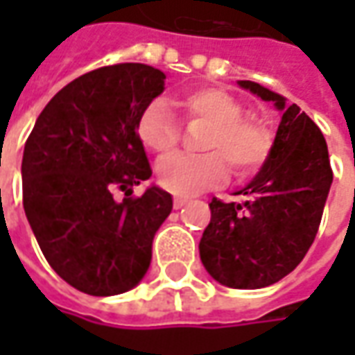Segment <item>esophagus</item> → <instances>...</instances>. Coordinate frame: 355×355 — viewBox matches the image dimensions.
Returning <instances> with one entry per match:
<instances>
[{"instance_id":"esophagus-1","label":"esophagus","mask_w":355,"mask_h":355,"mask_svg":"<svg viewBox=\"0 0 355 355\" xmlns=\"http://www.w3.org/2000/svg\"><path fill=\"white\" fill-rule=\"evenodd\" d=\"M186 203H188V200H186V198H175V201H173V205H175V209L184 207Z\"/></svg>"}]
</instances>
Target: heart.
Masks as SVG:
<instances>
[{
    "label": "heart",
    "mask_w": 355,
    "mask_h": 355,
    "mask_svg": "<svg viewBox=\"0 0 355 355\" xmlns=\"http://www.w3.org/2000/svg\"><path fill=\"white\" fill-rule=\"evenodd\" d=\"M186 117L207 121L205 154H173L157 165V178L165 190L190 196L218 184L226 177V159L238 175L259 169L270 152V135L253 117L241 116L239 102L226 91L190 89L173 98ZM180 127L169 102L154 98L137 121V137L154 154H169L177 146Z\"/></svg>",
    "instance_id": "heart-1"
}]
</instances>
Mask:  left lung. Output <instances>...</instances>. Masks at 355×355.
<instances>
[{
  "label": "left lung",
  "mask_w": 355,
  "mask_h": 355,
  "mask_svg": "<svg viewBox=\"0 0 355 355\" xmlns=\"http://www.w3.org/2000/svg\"><path fill=\"white\" fill-rule=\"evenodd\" d=\"M282 114L261 171L236 196L213 200L211 223L200 241L209 275L232 289L274 285L300 264L313 243L333 171L320 127L297 104L254 81H238Z\"/></svg>",
  "instance_id": "8db88e82"
}]
</instances>
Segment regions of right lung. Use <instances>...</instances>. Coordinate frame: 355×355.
<instances>
[{"label": "right lung", "instance_id": "1", "mask_svg": "<svg viewBox=\"0 0 355 355\" xmlns=\"http://www.w3.org/2000/svg\"><path fill=\"white\" fill-rule=\"evenodd\" d=\"M165 89L154 66L125 62L80 76L43 108L22 155V203L42 253L66 283L93 297L137 287L173 198L152 177L137 121ZM128 196L113 200V190Z\"/></svg>", "mask_w": 355, "mask_h": 355}]
</instances>
